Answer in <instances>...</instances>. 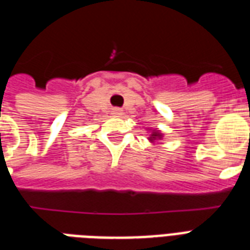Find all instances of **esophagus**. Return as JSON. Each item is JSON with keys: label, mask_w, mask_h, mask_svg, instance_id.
<instances>
[{"label": "esophagus", "mask_w": 250, "mask_h": 250, "mask_svg": "<svg viewBox=\"0 0 250 250\" xmlns=\"http://www.w3.org/2000/svg\"><path fill=\"white\" fill-rule=\"evenodd\" d=\"M113 115H114V117H121L122 110L121 109H114L113 110Z\"/></svg>", "instance_id": "obj_1"}]
</instances>
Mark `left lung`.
<instances>
[{"label": "left lung", "instance_id": "obj_1", "mask_svg": "<svg viewBox=\"0 0 250 250\" xmlns=\"http://www.w3.org/2000/svg\"><path fill=\"white\" fill-rule=\"evenodd\" d=\"M158 139H162V133L160 132V131H153L152 135H150V137H149V141H156L158 140Z\"/></svg>", "mask_w": 250, "mask_h": 250}]
</instances>
